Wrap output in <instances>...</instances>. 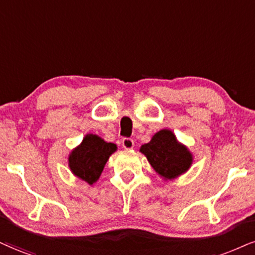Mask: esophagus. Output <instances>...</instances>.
I'll return each mask as SVG.
<instances>
[{"label": "esophagus", "mask_w": 255, "mask_h": 255, "mask_svg": "<svg viewBox=\"0 0 255 255\" xmlns=\"http://www.w3.org/2000/svg\"><path fill=\"white\" fill-rule=\"evenodd\" d=\"M122 143H123V147H124L125 150H131L134 145L133 139H131V138H123Z\"/></svg>", "instance_id": "obj_1"}]
</instances>
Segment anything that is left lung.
Wrapping results in <instances>:
<instances>
[{"instance_id": "1", "label": "left lung", "mask_w": 255, "mask_h": 255, "mask_svg": "<svg viewBox=\"0 0 255 255\" xmlns=\"http://www.w3.org/2000/svg\"><path fill=\"white\" fill-rule=\"evenodd\" d=\"M139 151L164 181L174 180L187 172L194 159L189 149L178 142L174 132L168 128L153 134L149 143L140 146Z\"/></svg>"}]
</instances>
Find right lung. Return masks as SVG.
Listing matches in <instances>:
<instances>
[{
    "label": "right lung",
    "instance_id": "add662e5",
    "mask_svg": "<svg viewBox=\"0 0 255 255\" xmlns=\"http://www.w3.org/2000/svg\"><path fill=\"white\" fill-rule=\"evenodd\" d=\"M117 150V145L108 143L93 133H87L68 156V166L75 177L89 184L99 180L110 156Z\"/></svg>",
    "mask_w": 255,
    "mask_h": 255
}]
</instances>
